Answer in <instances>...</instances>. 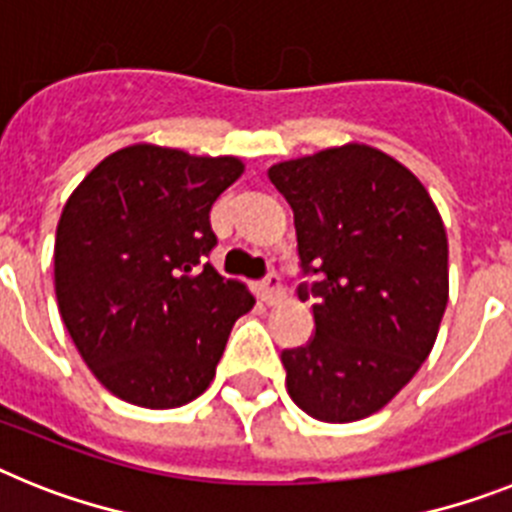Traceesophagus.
<instances>
[{
	"label": "esophagus",
	"instance_id": "esophagus-1",
	"mask_svg": "<svg viewBox=\"0 0 512 512\" xmlns=\"http://www.w3.org/2000/svg\"><path fill=\"white\" fill-rule=\"evenodd\" d=\"M284 295H287V292H284L282 279H279V274H274V271H271L269 277L261 282V297H264L266 305H279V302L284 300Z\"/></svg>",
	"mask_w": 512,
	"mask_h": 512
}]
</instances>
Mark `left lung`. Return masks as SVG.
<instances>
[{
  "instance_id": "8db88e82",
  "label": "left lung",
  "mask_w": 512,
  "mask_h": 512,
  "mask_svg": "<svg viewBox=\"0 0 512 512\" xmlns=\"http://www.w3.org/2000/svg\"><path fill=\"white\" fill-rule=\"evenodd\" d=\"M295 212L297 256L312 282L315 333L282 351L287 392L323 423L382 410L431 354L449 302V241L428 189L364 143L269 169Z\"/></svg>"
}]
</instances>
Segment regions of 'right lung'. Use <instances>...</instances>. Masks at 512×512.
Masks as SVG:
<instances>
[{
  "mask_svg": "<svg viewBox=\"0 0 512 512\" xmlns=\"http://www.w3.org/2000/svg\"><path fill=\"white\" fill-rule=\"evenodd\" d=\"M235 156L135 143L99 161L66 200L53 277L63 325L102 387L138 408H182L210 387L235 320L253 307L207 264L212 202Z\"/></svg>",
  "mask_w": 512,
  "mask_h": 512,
  "instance_id": "right-lung-1",
  "label": "right lung"
}]
</instances>
